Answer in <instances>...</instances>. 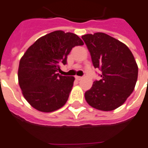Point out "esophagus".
Wrapping results in <instances>:
<instances>
[{"label": "esophagus", "mask_w": 148, "mask_h": 148, "mask_svg": "<svg viewBox=\"0 0 148 148\" xmlns=\"http://www.w3.org/2000/svg\"><path fill=\"white\" fill-rule=\"evenodd\" d=\"M82 79V77L81 76H75V79L76 80H81Z\"/></svg>", "instance_id": "esophagus-1"}]
</instances>
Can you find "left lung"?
Returning a JSON list of instances; mask_svg holds the SVG:
<instances>
[{
	"label": "left lung",
	"instance_id": "obj_1",
	"mask_svg": "<svg viewBox=\"0 0 148 148\" xmlns=\"http://www.w3.org/2000/svg\"><path fill=\"white\" fill-rule=\"evenodd\" d=\"M82 38L94 67L101 71V79L93 82L85 93V99L95 109H116L125 103L135 87L138 67L134 56L125 43L104 33L86 34Z\"/></svg>",
	"mask_w": 148,
	"mask_h": 148
}]
</instances>
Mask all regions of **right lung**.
Wrapping results in <instances>:
<instances>
[{"label": "right lung", "mask_w": 148, "mask_h": 148, "mask_svg": "<svg viewBox=\"0 0 148 148\" xmlns=\"http://www.w3.org/2000/svg\"><path fill=\"white\" fill-rule=\"evenodd\" d=\"M83 42L73 33L56 30L39 38L20 60L18 82L25 99L35 109L52 112L66 103L73 76L58 73L60 65L66 64L67 56Z\"/></svg>", "instance_id": "1"}]
</instances>
